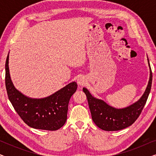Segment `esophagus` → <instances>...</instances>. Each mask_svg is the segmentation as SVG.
<instances>
[{
  "label": "esophagus",
  "mask_w": 156,
  "mask_h": 156,
  "mask_svg": "<svg viewBox=\"0 0 156 156\" xmlns=\"http://www.w3.org/2000/svg\"><path fill=\"white\" fill-rule=\"evenodd\" d=\"M86 79H85L84 76H79L78 79H77V83L79 84L80 85V86H83V85H84L86 84Z\"/></svg>",
  "instance_id": "esophagus-1"
}]
</instances>
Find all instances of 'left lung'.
<instances>
[{
	"instance_id": "8db88e82",
	"label": "left lung",
	"mask_w": 156,
	"mask_h": 156,
	"mask_svg": "<svg viewBox=\"0 0 156 156\" xmlns=\"http://www.w3.org/2000/svg\"><path fill=\"white\" fill-rule=\"evenodd\" d=\"M148 62L150 68V77L146 91L139 100L126 108L112 107L103 100L94 97L87 89L83 88L88 101L91 118L98 127L107 131H119L130 126L138 118L148 99L152 84V71L148 58Z\"/></svg>"
}]
</instances>
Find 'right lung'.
Returning a JSON list of instances; mask_svg holds the SVG:
<instances>
[{
    "instance_id": "1",
    "label": "right lung",
    "mask_w": 156,
    "mask_h": 156,
    "mask_svg": "<svg viewBox=\"0 0 156 156\" xmlns=\"http://www.w3.org/2000/svg\"><path fill=\"white\" fill-rule=\"evenodd\" d=\"M9 55L5 62V87L12 106L29 126L36 129L56 131L63 126L67 118L70 98L77 89L72 82L52 95L42 99H33L17 90L12 84L8 67Z\"/></svg>"
}]
</instances>
